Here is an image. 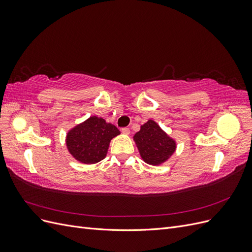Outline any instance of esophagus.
I'll list each match as a JSON object with an SVG mask.
<instances>
[{
	"mask_svg": "<svg viewBox=\"0 0 252 252\" xmlns=\"http://www.w3.org/2000/svg\"><path fill=\"white\" fill-rule=\"evenodd\" d=\"M122 132H123L124 134H129L130 133V130H129V128L125 127V128H122Z\"/></svg>",
	"mask_w": 252,
	"mask_h": 252,
	"instance_id": "1",
	"label": "esophagus"
}]
</instances>
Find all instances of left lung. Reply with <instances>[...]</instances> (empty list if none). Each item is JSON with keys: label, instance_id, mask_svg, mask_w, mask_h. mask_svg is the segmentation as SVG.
<instances>
[{"label": "left lung", "instance_id": "obj_1", "mask_svg": "<svg viewBox=\"0 0 252 252\" xmlns=\"http://www.w3.org/2000/svg\"><path fill=\"white\" fill-rule=\"evenodd\" d=\"M140 155L150 165H161L175 151L177 144L155 121L148 120L133 136Z\"/></svg>", "mask_w": 252, "mask_h": 252}]
</instances>
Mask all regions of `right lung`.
Here are the masks:
<instances>
[{
    "label": "right lung",
    "instance_id": "add662e5",
    "mask_svg": "<svg viewBox=\"0 0 252 252\" xmlns=\"http://www.w3.org/2000/svg\"><path fill=\"white\" fill-rule=\"evenodd\" d=\"M120 133L116 126L106 123L104 119L90 117L68 131L66 145L77 161L94 164L106 157L111 139Z\"/></svg>",
    "mask_w": 252,
    "mask_h": 252
}]
</instances>
